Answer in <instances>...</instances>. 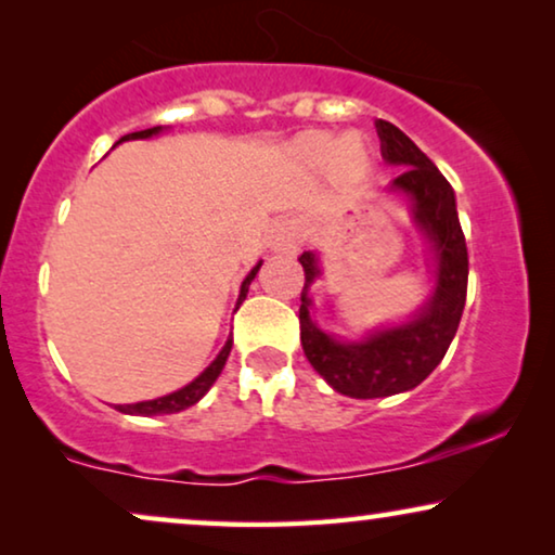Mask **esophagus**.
I'll list each match as a JSON object with an SVG mask.
<instances>
[{"instance_id":"34e87169","label":"esophagus","mask_w":555,"mask_h":555,"mask_svg":"<svg viewBox=\"0 0 555 555\" xmlns=\"http://www.w3.org/2000/svg\"><path fill=\"white\" fill-rule=\"evenodd\" d=\"M300 240H302L300 219L283 217V219H278L275 227H272V234H270L272 249H280V253H291V249L300 245Z\"/></svg>"}]
</instances>
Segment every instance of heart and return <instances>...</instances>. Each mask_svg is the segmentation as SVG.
<instances>
[{
    "instance_id": "1",
    "label": "heart",
    "mask_w": 555,
    "mask_h": 555,
    "mask_svg": "<svg viewBox=\"0 0 555 555\" xmlns=\"http://www.w3.org/2000/svg\"><path fill=\"white\" fill-rule=\"evenodd\" d=\"M300 151L302 156L313 164L333 162V166H336L340 173H348V177H356V173H361L363 166H366V154L356 146L353 139L333 143L328 135H308V139L300 143Z\"/></svg>"
}]
</instances>
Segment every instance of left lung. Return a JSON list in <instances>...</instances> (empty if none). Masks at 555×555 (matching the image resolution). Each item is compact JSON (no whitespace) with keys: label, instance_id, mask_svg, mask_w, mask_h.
<instances>
[{"label":"left lung","instance_id":"left-lung-1","mask_svg":"<svg viewBox=\"0 0 555 555\" xmlns=\"http://www.w3.org/2000/svg\"><path fill=\"white\" fill-rule=\"evenodd\" d=\"M382 154L401 166L391 189L412 196L414 222L437 249V291L414 321L382 331L361 344H338L310 321L308 285L318 278L313 253L298 260L306 272L300 293V344L318 374L353 399H378L420 386L444 359L467 298V245L450 181L420 146L389 120H376Z\"/></svg>","mask_w":555,"mask_h":555}]
</instances>
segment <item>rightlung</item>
I'll list each match as a JSON object with an SVG mask.
<instances>
[{"mask_svg":"<svg viewBox=\"0 0 555 555\" xmlns=\"http://www.w3.org/2000/svg\"><path fill=\"white\" fill-rule=\"evenodd\" d=\"M158 131H162V128L154 126V128H146V131H135V133H128V135H124V139H120V141H128V139H149V135H154V133H158ZM120 141H118V143H120ZM260 264H262V262H257L255 268H253V272H249V275L245 278V283H242V291H240L237 308L242 306V300L247 298L249 283H253V278L257 275V270H260ZM230 351H232V338H227V344H224L222 351H219L217 359L211 361L209 366L204 369L202 374L196 376L192 384H186L184 389H179V391H173V393H166V397H158V399H151V401H139V404H126V406H116V409H118V412H124V414L156 416V414H177V412H181V409H186V406H194L196 401H199V399L204 397V393H207V391L211 389V384L217 382V376L222 374V369H224V363H227V356H230Z\"/></svg>","mask_w":555,"mask_h":555,"instance_id":"add662e5","label":"right lung"}]
</instances>
